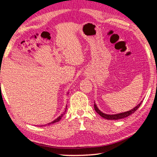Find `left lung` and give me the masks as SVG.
Masks as SVG:
<instances>
[{
    "label": "left lung",
    "mask_w": 157,
    "mask_h": 157,
    "mask_svg": "<svg viewBox=\"0 0 157 157\" xmlns=\"http://www.w3.org/2000/svg\"><path fill=\"white\" fill-rule=\"evenodd\" d=\"M142 101L140 102L138 105H136L135 108H133V109H132L129 111H127V112H125V113H120V114H106L101 113V112L98 109L97 105H95V104H94V108H95V110L98 113V114H100L101 117L104 118V119H106L108 120H118V119H123V118L127 117L128 116H129V115L132 114L133 113H135V112L137 109H138L139 107L140 106V105L142 104Z\"/></svg>",
    "instance_id": "8db88e82"
}]
</instances>
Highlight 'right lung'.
I'll list each match as a JSON object with an SVG mask.
<instances>
[{"label":"right lung","instance_id":"1","mask_svg":"<svg viewBox=\"0 0 157 157\" xmlns=\"http://www.w3.org/2000/svg\"><path fill=\"white\" fill-rule=\"evenodd\" d=\"M65 113H63V114H62V115H61V116H59L58 118H57V119H56L55 121H52V123H48V124H52V123H56V122H58V121L61 119H62V117H63V114H64Z\"/></svg>","mask_w":157,"mask_h":157}]
</instances>
